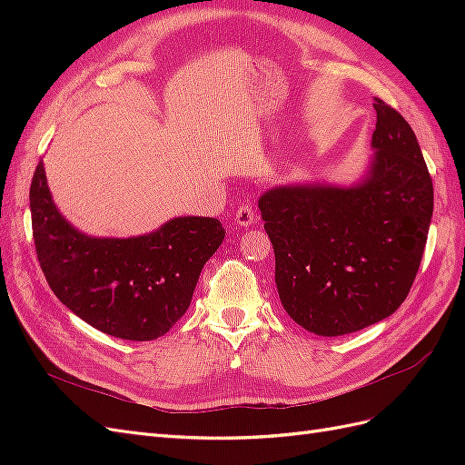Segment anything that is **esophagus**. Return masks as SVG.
<instances>
[{
    "instance_id": "esophagus-1",
    "label": "esophagus",
    "mask_w": 465,
    "mask_h": 465,
    "mask_svg": "<svg viewBox=\"0 0 465 465\" xmlns=\"http://www.w3.org/2000/svg\"><path fill=\"white\" fill-rule=\"evenodd\" d=\"M234 223L238 224V227H244V229L252 227V224H256L258 223V215H256L254 207L248 205V203L238 207L236 209V215H234Z\"/></svg>"
}]
</instances>
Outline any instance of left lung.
Here are the masks:
<instances>
[{
    "label": "left lung",
    "mask_w": 465,
    "mask_h": 465,
    "mask_svg": "<svg viewBox=\"0 0 465 465\" xmlns=\"http://www.w3.org/2000/svg\"><path fill=\"white\" fill-rule=\"evenodd\" d=\"M364 174L351 186L291 182L265 190L263 229L287 314L316 335L391 316L410 292L432 219V180L411 125L374 98Z\"/></svg>",
    "instance_id": "8db88e82"
}]
</instances>
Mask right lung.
<instances>
[{
    "label": "right lung",
    "mask_w": 465,
    "mask_h": 465,
    "mask_svg": "<svg viewBox=\"0 0 465 465\" xmlns=\"http://www.w3.org/2000/svg\"><path fill=\"white\" fill-rule=\"evenodd\" d=\"M29 198L36 256L50 289L89 326L120 340L151 341L171 330L224 238L213 217H174L130 238L89 236L55 207L42 161Z\"/></svg>",
    "instance_id": "obj_1"
}]
</instances>
